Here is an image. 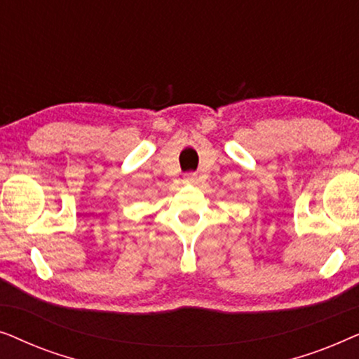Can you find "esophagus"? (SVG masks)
Listing matches in <instances>:
<instances>
[{"instance_id":"1","label":"esophagus","mask_w":359,"mask_h":359,"mask_svg":"<svg viewBox=\"0 0 359 359\" xmlns=\"http://www.w3.org/2000/svg\"><path fill=\"white\" fill-rule=\"evenodd\" d=\"M184 183L194 184V183H198V178H196L194 175H188V176H184Z\"/></svg>"}]
</instances>
